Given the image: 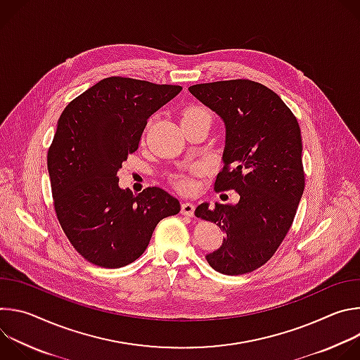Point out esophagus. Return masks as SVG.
I'll list each match as a JSON object with an SVG mask.
<instances>
[{
  "mask_svg": "<svg viewBox=\"0 0 360 360\" xmlns=\"http://www.w3.org/2000/svg\"><path fill=\"white\" fill-rule=\"evenodd\" d=\"M181 212L182 215H186V217H193V212H195V205L192 202H184L182 207H181Z\"/></svg>",
  "mask_w": 360,
  "mask_h": 360,
  "instance_id": "1",
  "label": "esophagus"
}]
</instances>
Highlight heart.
<instances>
[{
    "label": "heart",
    "instance_id": "b5f03b06",
    "mask_svg": "<svg viewBox=\"0 0 360 360\" xmlns=\"http://www.w3.org/2000/svg\"><path fill=\"white\" fill-rule=\"evenodd\" d=\"M211 118H212V115L208 111V108H205L198 104H191L182 110L181 121H182V124L192 122V121H210L211 122ZM178 186L184 191H188L193 186V184H192V181H189L186 178H181V179H178Z\"/></svg>",
    "mask_w": 360,
    "mask_h": 360
}]
</instances>
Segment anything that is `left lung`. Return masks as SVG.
Wrapping results in <instances>:
<instances>
[{"instance_id":"left-lung-1","label":"left lung","mask_w":360,"mask_h":360,"mask_svg":"<svg viewBox=\"0 0 360 360\" xmlns=\"http://www.w3.org/2000/svg\"><path fill=\"white\" fill-rule=\"evenodd\" d=\"M189 92L225 124L224 168L215 191L235 189L236 203L210 208L200 203L195 217L225 232L207 261L224 275H242L265 265L285 239L304 188L299 124L285 102L268 86L231 79L189 86Z\"/></svg>"}]
</instances>
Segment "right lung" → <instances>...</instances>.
<instances>
[{"label": "right lung", "mask_w": 360, "mask_h": 360, "mask_svg": "<svg viewBox=\"0 0 360 360\" xmlns=\"http://www.w3.org/2000/svg\"><path fill=\"white\" fill-rule=\"evenodd\" d=\"M181 89L110 77L63 111L46 158L51 189L63 231L88 262L114 269L132 264L158 222L181 211L167 191L134 195L120 188L117 175L138 149L148 118Z\"/></svg>", "instance_id": "right-lung-1"}]
</instances>
